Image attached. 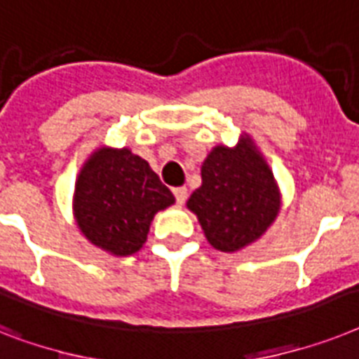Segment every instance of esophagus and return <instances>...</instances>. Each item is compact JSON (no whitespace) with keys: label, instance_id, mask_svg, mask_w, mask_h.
<instances>
[{"label":"esophagus","instance_id":"1","mask_svg":"<svg viewBox=\"0 0 359 359\" xmlns=\"http://www.w3.org/2000/svg\"><path fill=\"white\" fill-rule=\"evenodd\" d=\"M174 192V198H176V201L180 203V205H183L187 200V196H189V192H187V187H174L172 189Z\"/></svg>","mask_w":359,"mask_h":359}]
</instances>
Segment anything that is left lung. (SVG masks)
I'll return each instance as SVG.
<instances>
[{
    "mask_svg": "<svg viewBox=\"0 0 359 359\" xmlns=\"http://www.w3.org/2000/svg\"><path fill=\"white\" fill-rule=\"evenodd\" d=\"M187 205L196 212L212 248L236 251L259 238L279 212L273 174L250 139L216 147L201 165V187Z\"/></svg>",
    "mask_w": 359,
    "mask_h": 359,
    "instance_id": "obj_1",
    "label": "left lung"
}]
</instances>
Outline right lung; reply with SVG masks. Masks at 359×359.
<instances>
[{"instance_id": "right-lung-1", "label": "right lung", "mask_w": 359, "mask_h": 359, "mask_svg": "<svg viewBox=\"0 0 359 359\" xmlns=\"http://www.w3.org/2000/svg\"><path fill=\"white\" fill-rule=\"evenodd\" d=\"M172 203L170 189L128 148L95 152L75 189L80 231L91 244L121 257L143 248L154 215Z\"/></svg>"}]
</instances>
